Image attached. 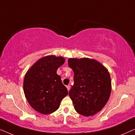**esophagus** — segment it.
<instances>
[{"instance_id": "esophagus-1", "label": "esophagus", "mask_w": 135, "mask_h": 135, "mask_svg": "<svg viewBox=\"0 0 135 135\" xmlns=\"http://www.w3.org/2000/svg\"><path fill=\"white\" fill-rule=\"evenodd\" d=\"M66 88H67L68 91H69V90H70V89H71V86H70V85H67V86H66Z\"/></svg>"}]
</instances>
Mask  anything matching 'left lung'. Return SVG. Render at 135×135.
Returning a JSON list of instances; mask_svg holds the SVG:
<instances>
[{"mask_svg":"<svg viewBox=\"0 0 135 135\" xmlns=\"http://www.w3.org/2000/svg\"><path fill=\"white\" fill-rule=\"evenodd\" d=\"M68 65L74 71V84L69 92L79 114L95 115L108 102L111 92V80L108 69L93 59L69 58Z\"/></svg>","mask_w":135,"mask_h":135,"instance_id":"left-lung-1","label":"left lung"}]
</instances>
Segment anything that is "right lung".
<instances>
[{
  "label": "right lung",
  "mask_w": 135,
  "mask_h": 135,
  "mask_svg": "<svg viewBox=\"0 0 135 135\" xmlns=\"http://www.w3.org/2000/svg\"><path fill=\"white\" fill-rule=\"evenodd\" d=\"M62 56L49 55L40 58L26 74L23 89L31 106L40 113L50 114L56 111L68 95L57 69L64 63Z\"/></svg>",
  "instance_id": "obj_1"
}]
</instances>
